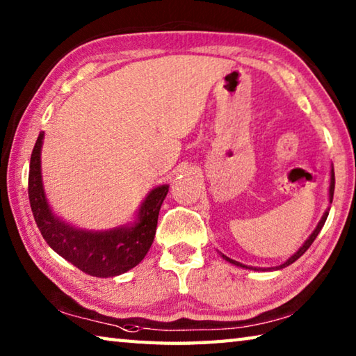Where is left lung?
<instances>
[{"label": "left lung", "mask_w": 356, "mask_h": 356, "mask_svg": "<svg viewBox=\"0 0 356 356\" xmlns=\"http://www.w3.org/2000/svg\"><path fill=\"white\" fill-rule=\"evenodd\" d=\"M333 193H334V171L333 170H331V179H330V202H333ZM327 216H328V210H327V212H325L323 213V216H322V220L321 221H318V225H317V227L314 229V231H312V234H311V236H309V238L308 240H306V242L303 243V246H301V248L297 251V252H295V254L293 256H291V257H289L287 259V261L284 262V264H281L280 265V267H273V268H284V267H287V265H291V264H293L295 261H297V259L298 257H301V256H303L305 254V252H306V250H308L309 248V246L312 245V242H314V240H316V237L318 236V232H321V229L323 227V225H325V221H327ZM222 257H225L226 259V261L227 262H231V264H234V265H237V267H242V268H251V267H246V265H243V264H240V262H237V261H232V259H229L227 256H225V254H222ZM252 270H259V268H252ZM261 270H268V268H261Z\"/></svg>", "instance_id": "8db88e82"}]
</instances>
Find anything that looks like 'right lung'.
Wrapping results in <instances>:
<instances>
[{
  "label": "right lung",
  "instance_id": "add662e5",
  "mask_svg": "<svg viewBox=\"0 0 356 356\" xmlns=\"http://www.w3.org/2000/svg\"><path fill=\"white\" fill-rule=\"evenodd\" d=\"M42 143L44 131L38 136L29 161L28 196L35 225L48 246L81 272L95 278H110L136 267L154 242L160 207L170 185H160L149 193L134 225L110 231H84L63 221L48 206L40 171Z\"/></svg>",
  "mask_w": 356,
  "mask_h": 356
}]
</instances>
